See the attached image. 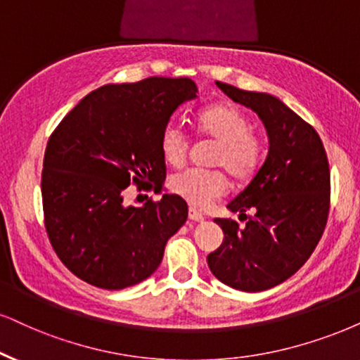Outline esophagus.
Returning a JSON list of instances; mask_svg holds the SVG:
<instances>
[{
  "mask_svg": "<svg viewBox=\"0 0 360 360\" xmlns=\"http://www.w3.org/2000/svg\"><path fill=\"white\" fill-rule=\"evenodd\" d=\"M189 219L195 221V222H201V221H204V216H202V212L198 211L195 207H189Z\"/></svg>",
  "mask_w": 360,
  "mask_h": 360,
  "instance_id": "obj_1",
  "label": "esophagus"
}]
</instances>
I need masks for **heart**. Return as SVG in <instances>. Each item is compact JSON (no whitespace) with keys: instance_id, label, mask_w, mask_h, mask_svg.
<instances>
[{"instance_id":"1","label":"heart","mask_w":360,"mask_h":360,"mask_svg":"<svg viewBox=\"0 0 360 360\" xmlns=\"http://www.w3.org/2000/svg\"><path fill=\"white\" fill-rule=\"evenodd\" d=\"M195 126L202 136L219 143L214 165L226 167L238 181L256 174L266 156V144L251 129L243 109L231 103L212 104L199 111ZM159 149L167 165L181 166L189 153V136L181 124L169 121L159 134ZM169 189L193 206L204 207L226 193L227 179L222 171L189 167L171 176Z\"/></svg>"}]
</instances>
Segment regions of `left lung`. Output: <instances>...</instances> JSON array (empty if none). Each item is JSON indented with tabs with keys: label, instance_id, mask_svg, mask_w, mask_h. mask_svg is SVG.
Instances as JSON below:
<instances>
[{
	"label": "left lung",
	"instance_id": "left-lung-1",
	"mask_svg": "<svg viewBox=\"0 0 360 360\" xmlns=\"http://www.w3.org/2000/svg\"><path fill=\"white\" fill-rule=\"evenodd\" d=\"M216 84L257 112L269 136V153L251 183L227 204L248 219L245 226L216 219L224 243L209 254L207 266L231 288L259 292L301 269L321 240L330 207L329 159L317 131L281 99Z\"/></svg>",
	"mask_w": 360,
	"mask_h": 360
}]
</instances>
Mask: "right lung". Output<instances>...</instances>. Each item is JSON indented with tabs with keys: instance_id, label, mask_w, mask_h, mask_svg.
Instances as JSON below:
<instances>
[{
	"instance_id": "obj_1",
	"label": "right lung",
	"mask_w": 360,
	"mask_h": 360,
	"mask_svg": "<svg viewBox=\"0 0 360 360\" xmlns=\"http://www.w3.org/2000/svg\"><path fill=\"white\" fill-rule=\"evenodd\" d=\"M189 78L108 84L81 99L48 139L41 195L54 252L79 279L120 290L148 279L188 219L176 194L124 206L127 186L165 181L159 134L179 104L195 98Z\"/></svg>"
}]
</instances>
